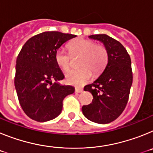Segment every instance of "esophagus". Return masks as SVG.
I'll return each mask as SVG.
<instances>
[{"instance_id":"obj_1","label":"esophagus","mask_w":153,"mask_h":153,"mask_svg":"<svg viewBox=\"0 0 153 153\" xmlns=\"http://www.w3.org/2000/svg\"><path fill=\"white\" fill-rule=\"evenodd\" d=\"M83 91V89H80V88H76L75 89V92L76 93H80Z\"/></svg>"}]
</instances>
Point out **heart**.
I'll list each match as a JSON object with an SVG mask.
<instances>
[{
  "mask_svg": "<svg viewBox=\"0 0 153 153\" xmlns=\"http://www.w3.org/2000/svg\"><path fill=\"white\" fill-rule=\"evenodd\" d=\"M73 54H81L78 70H72L66 75L67 83L74 86H83L87 83L92 76L102 71L109 60L107 50L103 46L96 44L95 42L84 38H77L68 45ZM55 62L63 71L69 70L70 67V56L63 48H59L55 53Z\"/></svg>",
  "mask_w": 153,
  "mask_h": 153,
  "instance_id": "b5f03b06",
  "label": "heart"
}]
</instances>
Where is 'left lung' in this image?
Here are the masks:
<instances>
[{
  "label": "left lung",
  "instance_id": "1",
  "mask_svg": "<svg viewBox=\"0 0 153 153\" xmlns=\"http://www.w3.org/2000/svg\"><path fill=\"white\" fill-rule=\"evenodd\" d=\"M102 42L107 50L109 60L106 68L85 91L93 95L92 103L83 106L82 111L92 122L106 124L114 121L123 112L129 100L132 83L131 59L125 47L106 34L89 36Z\"/></svg>",
  "mask_w": 153,
  "mask_h": 153
}]
</instances>
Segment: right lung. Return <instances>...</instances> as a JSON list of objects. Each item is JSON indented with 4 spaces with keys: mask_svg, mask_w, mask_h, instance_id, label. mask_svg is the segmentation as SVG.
<instances>
[{
    "mask_svg": "<svg viewBox=\"0 0 153 153\" xmlns=\"http://www.w3.org/2000/svg\"><path fill=\"white\" fill-rule=\"evenodd\" d=\"M76 35L46 31L32 36L23 46L16 61L14 86L27 116L37 122L56 118L63 100L74 93V86L58 83L64 78L55 62V53Z\"/></svg>",
    "mask_w": 153,
    "mask_h": 153,
    "instance_id": "add662e5",
    "label": "right lung"
}]
</instances>
